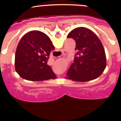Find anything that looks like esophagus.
Returning <instances> with one entry per match:
<instances>
[{
	"mask_svg": "<svg viewBox=\"0 0 121 121\" xmlns=\"http://www.w3.org/2000/svg\"><path fill=\"white\" fill-rule=\"evenodd\" d=\"M65 53H66V51L63 50V54H65Z\"/></svg>",
	"mask_w": 121,
	"mask_h": 121,
	"instance_id": "1",
	"label": "esophagus"
}]
</instances>
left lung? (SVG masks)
Segmentation results:
<instances>
[{
    "mask_svg": "<svg viewBox=\"0 0 121 121\" xmlns=\"http://www.w3.org/2000/svg\"><path fill=\"white\" fill-rule=\"evenodd\" d=\"M67 38L75 40L77 53L67 78L85 82L99 77L106 67L107 60L104 48L97 35L87 28L80 27L71 31Z\"/></svg>",
    "mask_w": 121,
    "mask_h": 121,
    "instance_id": "obj_1",
    "label": "left lung"
}]
</instances>
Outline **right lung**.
Returning a JSON list of instances; mask_svg holds the SVG:
<instances>
[{"label":"right lung","instance_id":"right-lung-1","mask_svg":"<svg viewBox=\"0 0 121 121\" xmlns=\"http://www.w3.org/2000/svg\"><path fill=\"white\" fill-rule=\"evenodd\" d=\"M54 50L50 39L44 33L33 30L22 37L15 54V69L23 78L40 81L54 79L56 75L47 61Z\"/></svg>","mask_w":121,"mask_h":121}]
</instances>
